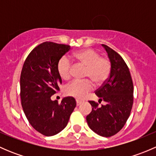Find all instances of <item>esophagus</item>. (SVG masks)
I'll use <instances>...</instances> for the list:
<instances>
[{
    "label": "esophagus",
    "instance_id": "esophagus-1",
    "mask_svg": "<svg viewBox=\"0 0 156 156\" xmlns=\"http://www.w3.org/2000/svg\"><path fill=\"white\" fill-rule=\"evenodd\" d=\"M82 103H83L82 100H76V104H77V106H79V105H81Z\"/></svg>",
    "mask_w": 156,
    "mask_h": 156
}]
</instances>
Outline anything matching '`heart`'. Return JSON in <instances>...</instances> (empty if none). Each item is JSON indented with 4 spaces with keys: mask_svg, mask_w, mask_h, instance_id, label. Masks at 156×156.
I'll use <instances>...</instances> for the list:
<instances>
[{
    "mask_svg": "<svg viewBox=\"0 0 156 156\" xmlns=\"http://www.w3.org/2000/svg\"><path fill=\"white\" fill-rule=\"evenodd\" d=\"M74 58L78 63L87 67L86 78H90L94 84H102L108 79L111 73V62L107 58L100 56V53L92 48H85L74 53ZM56 69L59 76L63 80H68L72 75V65L66 56L59 59ZM93 89L90 80H75L64 88L66 95L76 98H82Z\"/></svg>",
    "mask_w": 156,
    "mask_h": 156,
    "instance_id": "obj_1",
    "label": "heart"
}]
</instances>
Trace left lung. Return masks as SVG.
<instances>
[{
    "label": "left lung",
    "mask_w": 156,
    "mask_h": 156,
    "mask_svg": "<svg viewBox=\"0 0 156 156\" xmlns=\"http://www.w3.org/2000/svg\"><path fill=\"white\" fill-rule=\"evenodd\" d=\"M111 62L109 77L95 94L106 105L89 101L92 111L86 117L88 126L98 135L109 137L120 131L126 123L133 103V85L130 71L123 58L103 44Z\"/></svg>",
    "instance_id": "1"
}]
</instances>
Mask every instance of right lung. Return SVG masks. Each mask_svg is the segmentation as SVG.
Segmentation results:
<instances>
[{
	"label": "right lung",
	"mask_w": 156,
	"mask_h": 156,
	"mask_svg": "<svg viewBox=\"0 0 156 156\" xmlns=\"http://www.w3.org/2000/svg\"><path fill=\"white\" fill-rule=\"evenodd\" d=\"M70 46L46 41L30 52L20 75V98L28 121L44 136H53L65 128L76 106L72 97L60 103L50 97L59 91L62 79L56 69L59 59Z\"/></svg>",
	"instance_id": "add662e5"
}]
</instances>
